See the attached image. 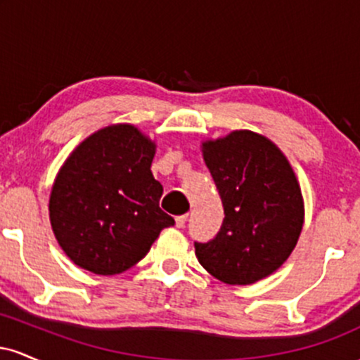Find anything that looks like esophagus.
I'll return each instance as SVG.
<instances>
[{"label":"esophagus","instance_id":"obj_1","mask_svg":"<svg viewBox=\"0 0 360 360\" xmlns=\"http://www.w3.org/2000/svg\"><path fill=\"white\" fill-rule=\"evenodd\" d=\"M188 221V214H181V217H176V226L177 229H183Z\"/></svg>","mask_w":360,"mask_h":360}]
</instances>
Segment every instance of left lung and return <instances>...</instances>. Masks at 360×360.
<instances>
[{
  "instance_id": "left-lung-1",
  "label": "left lung",
  "mask_w": 360,
  "mask_h": 360,
  "mask_svg": "<svg viewBox=\"0 0 360 360\" xmlns=\"http://www.w3.org/2000/svg\"><path fill=\"white\" fill-rule=\"evenodd\" d=\"M206 167L220 193L225 218L194 252L213 278L254 284L278 271L295 250L304 223L301 188L286 155L250 130L201 142Z\"/></svg>"
}]
</instances>
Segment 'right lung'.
<instances>
[{
    "instance_id": "1",
    "label": "right lung",
    "mask_w": 360,
    "mask_h": 360,
    "mask_svg": "<svg viewBox=\"0 0 360 360\" xmlns=\"http://www.w3.org/2000/svg\"><path fill=\"white\" fill-rule=\"evenodd\" d=\"M155 142L131 123L86 137L53 179L49 218L56 240L81 269L113 276L134 267L174 218L159 208L150 166Z\"/></svg>"
}]
</instances>
